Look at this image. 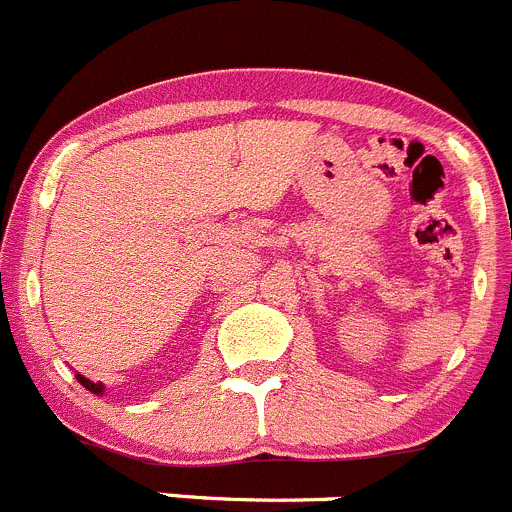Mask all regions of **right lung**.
<instances>
[{
	"label": "right lung",
	"mask_w": 512,
	"mask_h": 512,
	"mask_svg": "<svg viewBox=\"0 0 512 512\" xmlns=\"http://www.w3.org/2000/svg\"><path fill=\"white\" fill-rule=\"evenodd\" d=\"M77 382H80L85 389H90V392L102 394V384H100V382H90V379L82 377V374H77Z\"/></svg>",
	"instance_id": "1"
}]
</instances>
